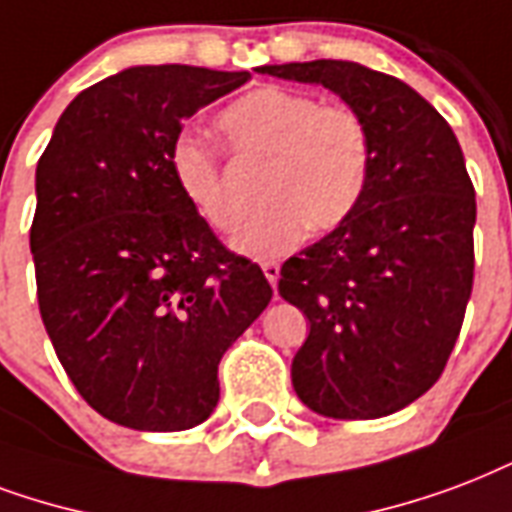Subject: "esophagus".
Here are the masks:
<instances>
[{
	"label": "esophagus",
	"mask_w": 512,
	"mask_h": 512,
	"mask_svg": "<svg viewBox=\"0 0 512 512\" xmlns=\"http://www.w3.org/2000/svg\"><path fill=\"white\" fill-rule=\"evenodd\" d=\"M263 273H265V279L271 282V287H276V282H279V273H282V265L268 260V263H263Z\"/></svg>",
	"instance_id": "esophagus-1"
}]
</instances>
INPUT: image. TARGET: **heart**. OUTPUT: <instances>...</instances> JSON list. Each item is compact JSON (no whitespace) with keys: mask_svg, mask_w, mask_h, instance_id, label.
I'll list each match as a JSON object with an SVG mask.
<instances>
[{"mask_svg":"<svg viewBox=\"0 0 512 512\" xmlns=\"http://www.w3.org/2000/svg\"><path fill=\"white\" fill-rule=\"evenodd\" d=\"M217 126L239 158L268 161V204L233 236L241 255L282 257L306 241L308 230H335L357 212L373 177V131L349 104L263 85L230 101ZM171 177L185 201L212 228L233 230L241 206L225 179L220 152L193 136L169 150Z\"/></svg>","mask_w":512,"mask_h":512,"instance_id":"1","label":"heart"}]
</instances>
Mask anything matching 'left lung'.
I'll return each instance as SVG.
<instances>
[{
	"label": "left lung",
	"mask_w": 512,
	"mask_h": 512,
	"mask_svg": "<svg viewBox=\"0 0 512 512\" xmlns=\"http://www.w3.org/2000/svg\"><path fill=\"white\" fill-rule=\"evenodd\" d=\"M322 83L365 115L373 177L341 228L282 265L279 292L306 314L292 386L330 419H381L446 368L475 271V187L446 117L411 85L354 61L263 66Z\"/></svg>",
	"instance_id": "left-lung-1"
}]
</instances>
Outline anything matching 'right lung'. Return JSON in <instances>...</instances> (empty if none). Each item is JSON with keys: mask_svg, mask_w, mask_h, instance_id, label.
<instances>
[{"mask_svg": "<svg viewBox=\"0 0 512 512\" xmlns=\"http://www.w3.org/2000/svg\"><path fill=\"white\" fill-rule=\"evenodd\" d=\"M247 80L131 66L77 93L37 163L39 314L85 403L123 427L209 419L222 354L271 303L260 265L214 236L169 169L182 120Z\"/></svg>", "mask_w": 512, "mask_h": 512, "instance_id": "obj_1", "label": "right lung"}]
</instances>
